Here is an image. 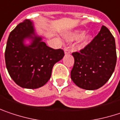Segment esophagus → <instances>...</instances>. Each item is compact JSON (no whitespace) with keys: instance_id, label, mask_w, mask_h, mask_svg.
Segmentation results:
<instances>
[{"instance_id":"obj_1","label":"esophagus","mask_w":120,"mask_h":120,"mask_svg":"<svg viewBox=\"0 0 120 120\" xmlns=\"http://www.w3.org/2000/svg\"><path fill=\"white\" fill-rule=\"evenodd\" d=\"M69 53H70V51L68 49L65 48V49H64V54H65V55H68V54H69Z\"/></svg>"}]
</instances>
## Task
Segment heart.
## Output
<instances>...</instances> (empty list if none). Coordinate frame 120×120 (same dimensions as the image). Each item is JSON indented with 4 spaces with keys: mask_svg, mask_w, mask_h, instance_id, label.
I'll list each match as a JSON object with an SVG mask.
<instances>
[{
    "mask_svg": "<svg viewBox=\"0 0 120 120\" xmlns=\"http://www.w3.org/2000/svg\"><path fill=\"white\" fill-rule=\"evenodd\" d=\"M64 38L69 42L75 41L79 39L77 43L76 49L82 50L88 46L92 40V34L90 33H85L84 30H75L64 34Z\"/></svg>",
    "mask_w": 120,
    "mask_h": 120,
    "instance_id": "heart-1",
    "label": "heart"
}]
</instances>
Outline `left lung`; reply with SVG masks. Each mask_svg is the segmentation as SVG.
<instances>
[{
  "label": "left lung",
  "instance_id": "obj_1",
  "mask_svg": "<svg viewBox=\"0 0 120 120\" xmlns=\"http://www.w3.org/2000/svg\"><path fill=\"white\" fill-rule=\"evenodd\" d=\"M72 55L75 61L71 71L72 81L83 89H98L114 72L117 61L114 37L102 26L88 46Z\"/></svg>",
  "mask_w": 120,
  "mask_h": 120
}]
</instances>
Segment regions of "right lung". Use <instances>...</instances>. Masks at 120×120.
Segmentation results:
<instances>
[{
	"mask_svg": "<svg viewBox=\"0 0 120 120\" xmlns=\"http://www.w3.org/2000/svg\"><path fill=\"white\" fill-rule=\"evenodd\" d=\"M39 36L34 22L26 20L9 34L5 58L7 69L18 86L38 89L48 82L53 67L64 56L62 49L49 47Z\"/></svg>",
	"mask_w": 120,
	"mask_h": 120,
	"instance_id": "add662e5",
	"label": "right lung"
}]
</instances>
